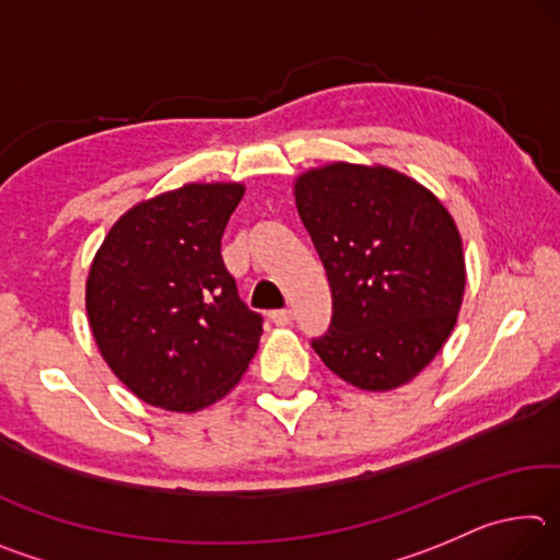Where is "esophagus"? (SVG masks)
I'll return each mask as SVG.
<instances>
[{
	"mask_svg": "<svg viewBox=\"0 0 560 560\" xmlns=\"http://www.w3.org/2000/svg\"><path fill=\"white\" fill-rule=\"evenodd\" d=\"M271 320L277 326H289L291 324V311L289 308H277L271 311Z\"/></svg>",
	"mask_w": 560,
	"mask_h": 560,
	"instance_id": "34e87169",
	"label": "esophagus"
}]
</instances>
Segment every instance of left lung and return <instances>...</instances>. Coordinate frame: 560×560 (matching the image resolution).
<instances>
[{"label": "left lung", "instance_id": "1", "mask_svg": "<svg viewBox=\"0 0 560 560\" xmlns=\"http://www.w3.org/2000/svg\"><path fill=\"white\" fill-rule=\"evenodd\" d=\"M296 207L334 296L320 360L363 390H393L440 353L464 293L462 240L442 202L387 167L301 175Z\"/></svg>", "mask_w": 560, "mask_h": 560}]
</instances>
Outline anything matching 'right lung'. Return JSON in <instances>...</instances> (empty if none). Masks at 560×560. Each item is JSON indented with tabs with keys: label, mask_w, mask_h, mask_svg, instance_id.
I'll list each match as a JSON object with an SVG mask.
<instances>
[{
	"label": "right lung",
	"mask_w": 560,
	"mask_h": 560,
	"mask_svg": "<svg viewBox=\"0 0 560 560\" xmlns=\"http://www.w3.org/2000/svg\"><path fill=\"white\" fill-rule=\"evenodd\" d=\"M242 185H185L113 224L93 259L86 308L110 371L140 400L195 412L240 383L264 316L240 299L222 234Z\"/></svg>",
	"instance_id": "1"
}]
</instances>
